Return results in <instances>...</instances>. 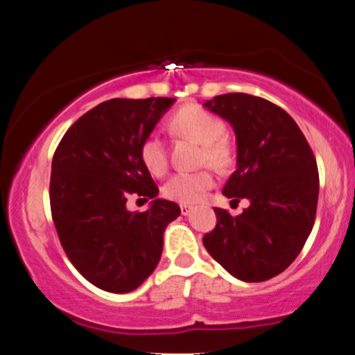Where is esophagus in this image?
<instances>
[{
	"mask_svg": "<svg viewBox=\"0 0 355 355\" xmlns=\"http://www.w3.org/2000/svg\"><path fill=\"white\" fill-rule=\"evenodd\" d=\"M193 210V207H190V205H185V203H182L180 205V211H182V215H189V213Z\"/></svg>",
	"mask_w": 355,
	"mask_h": 355,
	"instance_id": "1",
	"label": "esophagus"
}]
</instances>
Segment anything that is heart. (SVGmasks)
I'll return each instance as SVG.
<instances>
[{
	"label": "heart",
	"instance_id": "heart-1",
	"mask_svg": "<svg viewBox=\"0 0 355 355\" xmlns=\"http://www.w3.org/2000/svg\"><path fill=\"white\" fill-rule=\"evenodd\" d=\"M170 129L175 134L195 140L203 145L202 160L220 172L232 168L234 164V148L225 137L226 125L218 115L210 110L190 104L178 109L170 119ZM140 159L145 168L153 175H164L166 170V148L159 134L147 135L140 145ZM215 187V177L210 170L178 172L165 183L164 193L178 203H196L203 200Z\"/></svg>",
	"mask_w": 355,
	"mask_h": 355
}]
</instances>
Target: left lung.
Listing matches in <instances>:
<instances>
[{
    "mask_svg": "<svg viewBox=\"0 0 355 355\" xmlns=\"http://www.w3.org/2000/svg\"><path fill=\"white\" fill-rule=\"evenodd\" d=\"M203 107L236 134V170L223 195L250 200L238 216L215 208L216 226L203 245L238 279H271L297 258L313 230L319 196L314 153L291 115L261 97L223 94Z\"/></svg>",
    "mask_w": 355,
    "mask_h": 355,
    "instance_id": "8db88e82",
    "label": "left lung"
}]
</instances>
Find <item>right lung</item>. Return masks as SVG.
I'll use <instances>...</instances> for the list:
<instances>
[{
	"label": "right lung",
	"instance_id": "obj_1",
	"mask_svg": "<svg viewBox=\"0 0 355 355\" xmlns=\"http://www.w3.org/2000/svg\"><path fill=\"white\" fill-rule=\"evenodd\" d=\"M172 97L110 99L78 119L59 142L51 168V213L74 268L109 293H130L152 275L164 250L166 225L180 207L157 198L159 189L140 159ZM132 193L151 208L126 210Z\"/></svg>",
	"mask_w": 355,
	"mask_h": 355
}]
</instances>
